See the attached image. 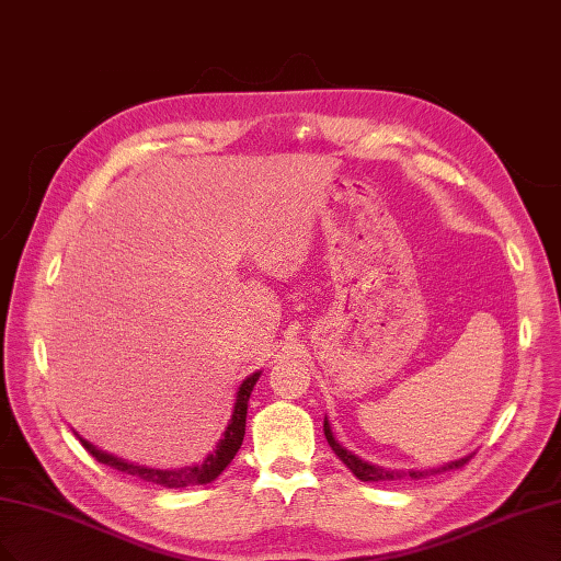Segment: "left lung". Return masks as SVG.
<instances>
[{
	"label": "left lung",
	"instance_id": "left-lung-1",
	"mask_svg": "<svg viewBox=\"0 0 561 561\" xmlns=\"http://www.w3.org/2000/svg\"><path fill=\"white\" fill-rule=\"evenodd\" d=\"M324 436H327V443H330V446H332V450L336 453V457L364 482H382V480H401V478H415L417 480V478H427V476L443 473V471H450V469H459V467H465L467 461L471 459V455H467V457H459V459L446 461V465L430 467V469H405V471L403 469H385V467H378V465H369V461H364L355 453L343 448L341 443L336 440V436L332 432V424H330V420H327V417H324Z\"/></svg>",
	"mask_w": 561,
	"mask_h": 561
}]
</instances>
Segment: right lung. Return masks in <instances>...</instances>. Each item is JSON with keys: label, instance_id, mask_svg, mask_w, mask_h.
Instances as JSON below:
<instances>
[{"label": "right lung", "instance_id": "1", "mask_svg": "<svg viewBox=\"0 0 561 561\" xmlns=\"http://www.w3.org/2000/svg\"><path fill=\"white\" fill-rule=\"evenodd\" d=\"M262 371H255L250 374L237 390V399H234V409H231V417L227 422V427L220 436V440L216 443V450H210L204 461H199V465H192V467H183V469H150V467H139V465H131V461H125L121 457L115 455H108L104 450H100L96 446H92L90 440L81 438L79 434V440L83 443V448L96 459L102 461V465L106 467H113L118 469L123 473H129V476H137L146 482H156V485H162V488H190V485H206V482H214L229 465L231 459H234V455L239 453L241 443H243V436H245V415H248V401H250V392H253L255 382L260 380Z\"/></svg>", "mask_w": 561, "mask_h": 561}]
</instances>
